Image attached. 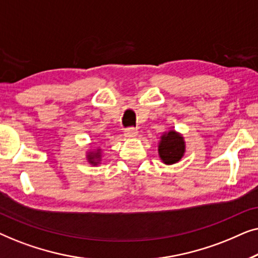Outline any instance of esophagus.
<instances>
[{
    "label": "esophagus",
    "mask_w": 258,
    "mask_h": 258,
    "mask_svg": "<svg viewBox=\"0 0 258 258\" xmlns=\"http://www.w3.org/2000/svg\"><path fill=\"white\" fill-rule=\"evenodd\" d=\"M137 129L136 128H134V126H129V128H126V129H124V134H125V136H128V137H135V136H137Z\"/></svg>",
    "instance_id": "1"
}]
</instances>
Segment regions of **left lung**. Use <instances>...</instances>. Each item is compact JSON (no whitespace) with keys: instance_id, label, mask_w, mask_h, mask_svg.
Wrapping results in <instances>:
<instances>
[{"instance_id":"1","label":"left lung","mask_w":258,"mask_h":258,"mask_svg":"<svg viewBox=\"0 0 258 258\" xmlns=\"http://www.w3.org/2000/svg\"><path fill=\"white\" fill-rule=\"evenodd\" d=\"M185 144L183 137L178 133L170 130L168 134H164L161 137L158 154L161 160L165 164H174L181 160L184 155Z\"/></svg>"}]
</instances>
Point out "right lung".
Wrapping results in <instances>:
<instances>
[{
    "label": "right lung",
    "instance_id": "1",
    "mask_svg": "<svg viewBox=\"0 0 258 258\" xmlns=\"http://www.w3.org/2000/svg\"><path fill=\"white\" fill-rule=\"evenodd\" d=\"M100 160H101V154L98 150H97V153H94L93 151V153L88 154V161H89V163L95 165L100 162Z\"/></svg>",
    "mask_w": 258,
    "mask_h": 258
}]
</instances>
